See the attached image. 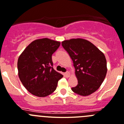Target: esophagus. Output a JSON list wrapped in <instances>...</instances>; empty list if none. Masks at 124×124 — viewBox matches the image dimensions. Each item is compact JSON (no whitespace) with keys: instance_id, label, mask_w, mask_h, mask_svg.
I'll return each mask as SVG.
<instances>
[{"instance_id":"esophagus-1","label":"esophagus","mask_w":124,"mask_h":124,"mask_svg":"<svg viewBox=\"0 0 124 124\" xmlns=\"http://www.w3.org/2000/svg\"><path fill=\"white\" fill-rule=\"evenodd\" d=\"M63 75H64V76H65V77H69L70 76V72L67 71V72H66L65 73H64V74H63Z\"/></svg>"}]
</instances>
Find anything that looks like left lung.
Listing matches in <instances>:
<instances>
[{
  "instance_id": "left-lung-1",
  "label": "left lung",
  "mask_w": 124,
  "mask_h": 124,
  "mask_svg": "<svg viewBox=\"0 0 124 124\" xmlns=\"http://www.w3.org/2000/svg\"><path fill=\"white\" fill-rule=\"evenodd\" d=\"M74 63L78 84L72 88L74 93L87 96L100 87L107 74V61L104 53L89 40L71 39L62 42Z\"/></svg>"
}]
</instances>
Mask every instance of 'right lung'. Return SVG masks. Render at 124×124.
Returning <instances> with one entry per match:
<instances>
[{
    "instance_id": "1",
    "label": "right lung",
    "mask_w": 124,
    "mask_h": 124,
    "mask_svg": "<svg viewBox=\"0 0 124 124\" xmlns=\"http://www.w3.org/2000/svg\"><path fill=\"white\" fill-rule=\"evenodd\" d=\"M61 42L48 38L34 40L20 55L17 68L20 81L32 95L39 97L51 94L63 75L52 67V55Z\"/></svg>"
}]
</instances>
